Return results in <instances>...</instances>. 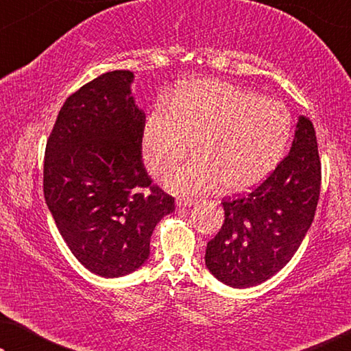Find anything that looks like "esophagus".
<instances>
[{
    "label": "esophagus",
    "instance_id": "obj_1",
    "mask_svg": "<svg viewBox=\"0 0 351 351\" xmlns=\"http://www.w3.org/2000/svg\"><path fill=\"white\" fill-rule=\"evenodd\" d=\"M193 204H195L193 198H180L176 201L177 208H190V206H193Z\"/></svg>",
    "mask_w": 351,
    "mask_h": 351
}]
</instances>
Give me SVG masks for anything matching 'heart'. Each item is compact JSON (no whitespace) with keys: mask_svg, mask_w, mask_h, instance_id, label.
Masks as SVG:
<instances>
[{"mask_svg":"<svg viewBox=\"0 0 351 351\" xmlns=\"http://www.w3.org/2000/svg\"><path fill=\"white\" fill-rule=\"evenodd\" d=\"M291 136L285 104L219 80H195L156 104L142 129V156L161 176L190 152L166 184L180 195H198L222 184L239 193L261 184L281 161Z\"/></svg>","mask_w":351,"mask_h":351,"instance_id":"heart-1","label":"heart"}]
</instances>
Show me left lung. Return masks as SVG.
I'll list each match as a JSON object with an SVG mask.
<instances>
[{
    "label": "left lung",
    "instance_id": "8db88e82",
    "mask_svg": "<svg viewBox=\"0 0 351 351\" xmlns=\"http://www.w3.org/2000/svg\"><path fill=\"white\" fill-rule=\"evenodd\" d=\"M321 189L315 128L299 117L289 155L251 193L223 199L225 220L206 247V267L223 285L251 287L291 261L313 222Z\"/></svg>",
    "mask_w": 351,
    "mask_h": 351
}]
</instances>
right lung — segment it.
<instances>
[{"label": "right lung", "instance_id": "right-lung-1", "mask_svg": "<svg viewBox=\"0 0 351 351\" xmlns=\"http://www.w3.org/2000/svg\"><path fill=\"white\" fill-rule=\"evenodd\" d=\"M134 73L114 70L70 95L46 143V204L57 228L89 271L118 278L150 256L156 223L174 198L152 184L142 161L145 113L136 105Z\"/></svg>", "mask_w": 351, "mask_h": 351}]
</instances>
